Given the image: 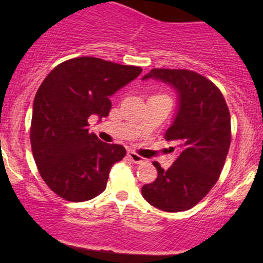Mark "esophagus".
<instances>
[{
    "label": "esophagus",
    "instance_id": "obj_1",
    "mask_svg": "<svg viewBox=\"0 0 263 263\" xmlns=\"http://www.w3.org/2000/svg\"><path fill=\"white\" fill-rule=\"evenodd\" d=\"M127 156H128V158L131 159V161L134 162V163H138V164H140V163L144 162L143 157H141L140 155H137V153L134 152V151H128Z\"/></svg>",
    "mask_w": 263,
    "mask_h": 263
}]
</instances>
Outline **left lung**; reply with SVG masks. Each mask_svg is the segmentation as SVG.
Here are the masks:
<instances>
[{
    "label": "left lung",
    "mask_w": 263,
    "mask_h": 263,
    "mask_svg": "<svg viewBox=\"0 0 263 263\" xmlns=\"http://www.w3.org/2000/svg\"><path fill=\"white\" fill-rule=\"evenodd\" d=\"M173 86L178 110L165 140L177 144L178 157L164 171L153 162L158 177L142 186L151 205L168 213L192 209L218 182L231 143L230 112L222 93L203 75L185 69H152L142 80ZM174 151V147H171Z\"/></svg>",
    "instance_id": "left-lung-1"
}]
</instances>
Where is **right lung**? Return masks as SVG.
I'll return each instance as SVG.
<instances>
[{
    "instance_id": "obj_1",
    "label": "right lung",
    "mask_w": 263,
    "mask_h": 263,
    "mask_svg": "<svg viewBox=\"0 0 263 263\" xmlns=\"http://www.w3.org/2000/svg\"><path fill=\"white\" fill-rule=\"evenodd\" d=\"M142 73L93 57L57 65L39 86L33 102L32 152L39 174L68 201H86L106 189L111 167L126 149L89 134V117H106L110 96Z\"/></svg>"
}]
</instances>
